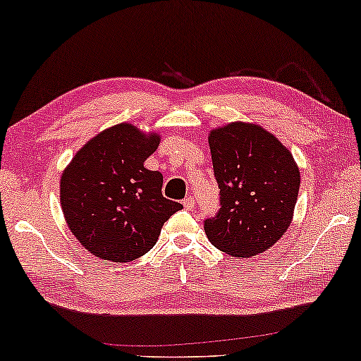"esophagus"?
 Wrapping results in <instances>:
<instances>
[{"mask_svg": "<svg viewBox=\"0 0 361 361\" xmlns=\"http://www.w3.org/2000/svg\"><path fill=\"white\" fill-rule=\"evenodd\" d=\"M182 204H184V207L188 209V211H192L194 206H195V201H194V197H185L184 202H182Z\"/></svg>", "mask_w": 361, "mask_h": 361, "instance_id": "esophagus-1", "label": "esophagus"}]
</instances>
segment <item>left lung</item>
<instances>
[{"label":"left lung","instance_id":"8db88e82","mask_svg":"<svg viewBox=\"0 0 361 361\" xmlns=\"http://www.w3.org/2000/svg\"><path fill=\"white\" fill-rule=\"evenodd\" d=\"M221 209L204 221L212 246L233 257H252L273 247L295 214L300 169L273 133L249 122L209 132Z\"/></svg>","mask_w":361,"mask_h":361}]
</instances>
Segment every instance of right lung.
Masks as SVG:
<instances>
[{
    "label": "right lung",
    "mask_w": 361,
    "mask_h": 361,
    "mask_svg": "<svg viewBox=\"0 0 361 361\" xmlns=\"http://www.w3.org/2000/svg\"><path fill=\"white\" fill-rule=\"evenodd\" d=\"M157 132L123 122L97 133L60 179V204L78 243L102 261L130 262L157 243L164 222L182 204L162 195V173L144 167Z\"/></svg>",
    "instance_id": "add662e5"
}]
</instances>
